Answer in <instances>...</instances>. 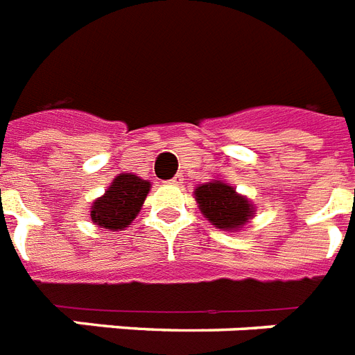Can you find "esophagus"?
Here are the masks:
<instances>
[{"label":"esophagus","instance_id":"34e87169","mask_svg":"<svg viewBox=\"0 0 355 355\" xmlns=\"http://www.w3.org/2000/svg\"><path fill=\"white\" fill-rule=\"evenodd\" d=\"M168 183L170 185H181V183H183V174H175Z\"/></svg>","mask_w":355,"mask_h":355}]
</instances>
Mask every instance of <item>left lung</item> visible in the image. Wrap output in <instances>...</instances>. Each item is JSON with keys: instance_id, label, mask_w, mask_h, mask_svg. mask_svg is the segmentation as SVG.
Instances as JSON below:
<instances>
[{"instance_id": "8db88e82", "label": "left lung", "mask_w": 355, "mask_h": 355, "mask_svg": "<svg viewBox=\"0 0 355 355\" xmlns=\"http://www.w3.org/2000/svg\"><path fill=\"white\" fill-rule=\"evenodd\" d=\"M194 196L201 214L223 231H240L254 214L253 203L220 180L196 187Z\"/></svg>"}]
</instances>
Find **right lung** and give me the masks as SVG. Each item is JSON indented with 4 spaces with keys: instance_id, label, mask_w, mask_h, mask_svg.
<instances>
[{
    "instance_id": "obj_1",
    "label": "right lung",
    "mask_w": 355,
    "mask_h": 355,
    "mask_svg": "<svg viewBox=\"0 0 355 355\" xmlns=\"http://www.w3.org/2000/svg\"><path fill=\"white\" fill-rule=\"evenodd\" d=\"M150 192V181L135 174H119L104 196L92 205V222L110 231H123L135 220Z\"/></svg>"
}]
</instances>
